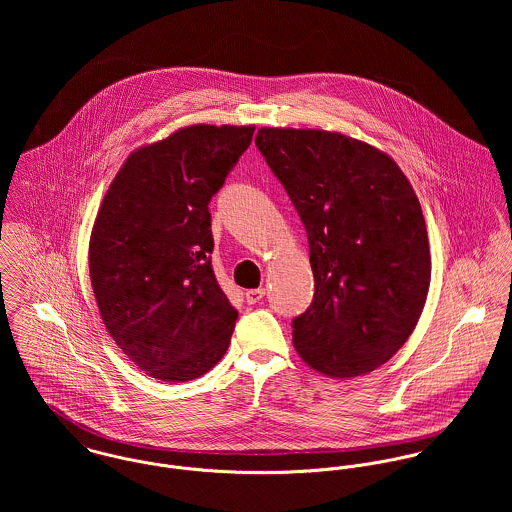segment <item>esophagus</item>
I'll return each mask as SVG.
<instances>
[{"label":"esophagus","instance_id":"obj_1","mask_svg":"<svg viewBox=\"0 0 512 512\" xmlns=\"http://www.w3.org/2000/svg\"><path fill=\"white\" fill-rule=\"evenodd\" d=\"M246 301L250 303V305H254V303H260L262 299H264V295H266V290L264 288H258V290H246Z\"/></svg>","mask_w":512,"mask_h":512}]
</instances>
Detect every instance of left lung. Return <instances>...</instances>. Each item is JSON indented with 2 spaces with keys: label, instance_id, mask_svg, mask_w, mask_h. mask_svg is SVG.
<instances>
[{
  "label": "left lung",
  "instance_id": "left-lung-1",
  "mask_svg": "<svg viewBox=\"0 0 512 512\" xmlns=\"http://www.w3.org/2000/svg\"><path fill=\"white\" fill-rule=\"evenodd\" d=\"M256 147L309 242L315 293L292 321L297 353L333 378L384 365L412 335L432 276L412 185L386 153L343 134L262 128Z\"/></svg>",
  "mask_w": 512,
  "mask_h": 512
}]
</instances>
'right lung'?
<instances>
[{
  "mask_svg": "<svg viewBox=\"0 0 512 512\" xmlns=\"http://www.w3.org/2000/svg\"><path fill=\"white\" fill-rule=\"evenodd\" d=\"M254 126H191L134 151L90 236L102 321L138 368L165 382L203 376L228 349L238 311L213 272L209 203Z\"/></svg>",
  "mask_w": 512,
  "mask_h": 512,
  "instance_id": "right-lung-1",
  "label": "right lung"
}]
</instances>
